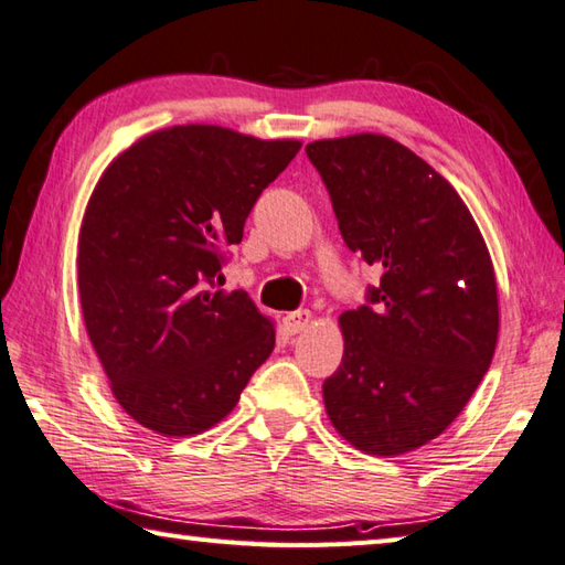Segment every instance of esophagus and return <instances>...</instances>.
Listing matches in <instances>:
<instances>
[{"instance_id": "34e87169", "label": "esophagus", "mask_w": 565, "mask_h": 565, "mask_svg": "<svg viewBox=\"0 0 565 565\" xmlns=\"http://www.w3.org/2000/svg\"><path fill=\"white\" fill-rule=\"evenodd\" d=\"M311 321H313L311 311H294L289 316H284V328L289 335H296V333L306 331V328L311 326Z\"/></svg>"}]
</instances>
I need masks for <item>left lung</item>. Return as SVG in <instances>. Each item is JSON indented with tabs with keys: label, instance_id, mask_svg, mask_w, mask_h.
Returning a JSON list of instances; mask_svg holds the SVG:
<instances>
[{
	"label": "left lung",
	"instance_id": "8db88e82",
	"mask_svg": "<svg viewBox=\"0 0 565 565\" xmlns=\"http://www.w3.org/2000/svg\"><path fill=\"white\" fill-rule=\"evenodd\" d=\"M348 249L381 269L371 306L338 318L343 361L323 383L335 433L397 457L445 433L489 371L499 335L494 264L465 200L381 132L313 140Z\"/></svg>",
	"mask_w": 565,
	"mask_h": 565
}]
</instances>
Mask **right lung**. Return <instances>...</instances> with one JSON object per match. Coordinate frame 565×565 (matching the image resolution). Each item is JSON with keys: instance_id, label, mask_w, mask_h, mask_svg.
Wrapping results in <instances>:
<instances>
[{"instance_id": "obj_1", "label": "right lung", "mask_w": 565, "mask_h": 565, "mask_svg": "<svg viewBox=\"0 0 565 565\" xmlns=\"http://www.w3.org/2000/svg\"><path fill=\"white\" fill-rule=\"evenodd\" d=\"M299 148L188 122L138 138L100 175L78 234L81 311L113 397L138 425L207 433L271 355V318L212 281Z\"/></svg>"}]
</instances>
